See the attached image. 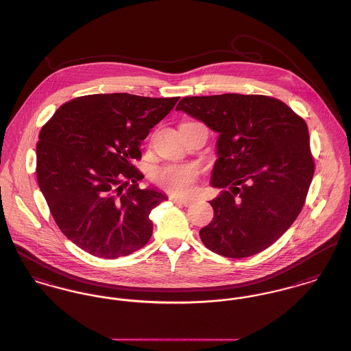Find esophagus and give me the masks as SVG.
Here are the masks:
<instances>
[{
    "mask_svg": "<svg viewBox=\"0 0 351 351\" xmlns=\"http://www.w3.org/2000/svg\"><path fill=\"white\" fill-rule=\"evenodd\" d=\"M169 199L174 204H180V205H184V206H190L191 205V199H186V198H180V197H176V195H170Z\"/></svg>",
    "mask_w": 351,
    "mask_h": 351,
    "instance_id": "1",
    "label": "esophagus"
}]
</instances>
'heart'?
<instances>
[{
  "label": "heart",
  "instance_id": "1",
  "mask_svg": "<svg viewBox=\"0 0 351 351\" xmlns=\"http://www.w3.org/2000/svg\"><path fill=\"white\" fill-rule=\"evenodd\" d=\"M198 177L199 171L194 165H162L152 173V178L158 186L174 194H187L191 191Z\"/></svg>",
  "mask_w": 351,
  "mask_h": 351
}]
</instances>
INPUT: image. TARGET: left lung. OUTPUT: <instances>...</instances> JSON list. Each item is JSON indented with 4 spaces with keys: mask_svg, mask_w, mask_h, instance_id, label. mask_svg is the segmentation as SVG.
Listing matches in <instances>:
<instances>
[{
    "mask_svg": "<svg viewBox=\"0 0 351 351\" xmlns=\"http://www.w3.org/2000/svg\"><path fill=\"white\" fill-rule=\"evenodd\" d=\"M176 110L219 134L211 186L223 190L210 201L214 218L201 241L229 258L267 249L300 215L314 176L304 118L261 94L185 97Z\"/></svg>",
    "mask_w": 351,
    "mask_h": 351,
    "instance_id": "1",
    "label": "left lung"
}]
</instances>
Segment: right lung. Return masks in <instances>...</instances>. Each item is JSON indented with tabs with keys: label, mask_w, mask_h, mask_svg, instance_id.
Returning <instances> with one entry per match:
<instances>
[{
	"label": "right lung",
	"mask_w": 351,
	"mask_h": 351,
	"mask_svg": "<svg viewBox=\"0 0 351 351\" xmlns=\"http://www.w3.org/2000/svg\"><path fill=\"white\" fill-rule=\"evenodd\" d=\"M178 99L90 94L60 106L43 126L37 181L57 226L84 252L114 259L149 242V214L166 195L140 189L143 176L132 162L141 160V141Z\"/></svg>",
	"instance_id": "right-lung-1"
}]
</instances>
